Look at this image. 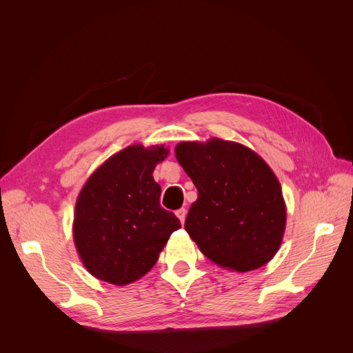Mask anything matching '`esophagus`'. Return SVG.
<instances>
[{"label": "esophagus", "mask_w": 353, "mask_h": 353, "mask_svg": "<svg viewBox=\"0 0 353 353\" xmlns=\"http://www.w3.org/2000/svg\"><path fill=\"white\" fill-rule=\"evenodd\" d=\"M185 215H187V210H185L184 208H181V209H178V210H176V216L179 218L181 223H184V221H185Z\"/></svg>", "instance_id": "esophagus-1"}]
</instances>
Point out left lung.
<instances>
[{
    "label": "left lung",
    "instance_id": "1",
    "mask_svg": "<svg viewBox=\"0 0 353 353\" xmlns=\"http://www.w3.org/2000/svg\"><path fill=\"white\" fill-rule=\"evenodd\" d=\"M179 165L197 188L185 230L208 259L237 272L258 270L279 250L285 205L271 168L239 143H181Z\"/></svg>",
    "mask_w": 353,
    "mask_h": 353
}]
</instances>
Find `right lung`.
I'll return each mask as SVG.
<instances>
[{
    "instance_id": "1",
    "label": "right lung",
    "mask_w": 353,
    "mask_h": 353,
    "mask_svg": "<svg viewBox=\"0 0 353 353\" xmlns=\"http://www.w3.org/2000/svg\"><path fill=\"white\" fill-rule=\"evenodd\" d=\"M163 145H131L112 156L83 185L74 208L73 239L94 276L117 285L150 271L179 219L160 206L154 166Z\"/></svg>"
}]
</instances>
